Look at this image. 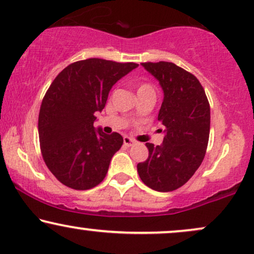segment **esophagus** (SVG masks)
I'll return each mask as SVG.
<instances>
[{
  "label": "esophagus",
  "instance_id": "34e87169",
  "mask_svg": "<svg viewBox=\"0 0 254 254\" xmlns=\"http://www.w3.org/2000/svg\"><path fill=\"white\" fill-rule=\"evenodd\" d=\"M124 144H125V146H128V147H129V146H133L134 144H135V140L129 138V136H125Z\"/></svg>",
  "mask_w": 254,
  "mask_h": 254
}]
</instances>
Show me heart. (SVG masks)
I'll list each match as a JSON object with an SVG mask.
<instances>
[{
  "mask_svg": "<svg viewBox=\"0 0 254 254\" xmlns=\"http://www.w3.org/2000/svg\"><path fill=\"white\" fill-rule=\"evenodd\" d=\"M136 94H138V96L139 95H146V94L154 95L156 94V91H154V88L150 84V83L141 82L136 84Z\"/></svg>",
  "mask_w": 254,
  "mask_h": 254,
  "instance_id": "heart-1",
  "label": "heart"
}]
</instances>
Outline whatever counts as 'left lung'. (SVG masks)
Here are the masks:
<instances>
[{"label":"left lung","instance_id":"8db88e82","mask_svg":"<svg viewBox=\"0 0 254 254\" xmlns=\"http://www.w3.org/2000/svg\"><path fill=\"white\" fill-rule=\"evenodd\" d=\"M159 80L164 100L158 121L165 127L163 144L146 142L148 158L138 164V174L156 191H174L199 168L210 132V107L203 86L192 73L174 63H141Z\"/></svg>","mask_w":254,"mask_h":254}]
</instances>
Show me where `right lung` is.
<instances>
[{
  "label": "right lung",
  "instance_id": "right-lung-1",
  "mask_svg": "<svg viewBox=\"0 0 254 254\" xmlns=\"http://www.w3.org/2000/svg\"><path fill=\"white\" fill-rule=\"evenodd\" d=\"M136 66L85 59L67 65L50 85L39 113V140L45 164L62 184L88 190L104 180L124 138L95 129V113L102 112L112 86Z\"/></svg>",
  "mask_w": 254,
  "mask_h": 254
}]
</instances>
